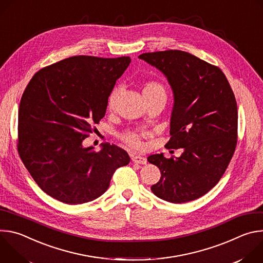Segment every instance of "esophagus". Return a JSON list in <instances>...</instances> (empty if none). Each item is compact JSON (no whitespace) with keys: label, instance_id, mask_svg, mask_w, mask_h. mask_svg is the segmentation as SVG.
<instances>
[{"label":"esophagus","instance_id":"esophagus-1","mask_svg":"<svg viewBox=\"0 0 263 263\" xmlns=\"http://www.w3.org/2000/svg\"><path fill=\"white\" fill-rule=\"evenodd\" d=\"M132 161L134 163H138V164H146V159L144 157H141L138 155L132 156Z\"/></svg>","mask_w":263,"mask_h":263}]
</instances>
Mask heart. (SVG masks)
Returning a JSON list of instances; mask_svg holds the SVG:
<instances>
[{
    "instance_id": "b5f03b06",
    "label": "heart",
    "mask_w": 263,
    "mask_h": 263,
    "mask_svg": "<svg viewBox=\"0 0 263 263\" xmlns=\"http://www.w3.org/2000/svg\"><path fill=\"white\" fill-rule=\"evenodd\" d=\"M120 92H121V87L120 86H116V87L112 88V90L109 93L108 101H107L108 109L112 110V109L116 108V106L118 104V101H119ZM142 92H143V96L146 100H149V99L158 97V96H166V91H165V88L163 87V85L160 84L157 81H154V80L146 81L143 84ZM145 135H146V132H142V131L141 132L126 131L124 133H122L121 138L129 146H131L133 148H136V149H140V148L143 147L142 137H144Z\"/></svg>"
}]
</instances>
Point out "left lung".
I'll use <instances>...</instances> for the list:
<instances>
[{"instance_id": "left-lung-1", "label": "left lung", "mask_w": 263, "mask_h": 263, "mask_svg": "<svg viewBox=\"0 0 263 263\" xmlns=\"http://www.w3.org/2000/svg\"><path fill=\"white\" fill-rule=\"evenodd\" d=\"M138 58L161 70L174 92L171 139L183 147L180 157L154 154L160 180L151 190L158 198L179 204L207 194L226 172L237 143V105L221 69L179 50L143 53Z\"/></svg>"}]
</instances>
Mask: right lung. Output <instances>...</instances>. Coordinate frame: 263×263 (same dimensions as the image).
Segmentation results:
<instances>
[{
	"label": "right lung",
	"instance_id": "add662e5",
	"mask_svg": "<svg viewBox=\"0 0 263 263\" xmlns=\"http://www.w3.org/2000/svg\"><path fill=\"white\" fill-rule=\"evenodd\" d=\"M130 62L129 56H73L40 69L28 83L18 109L17 151L47 195L69 205L90 202L130 162L116 144L106 143L100 152L82 145Z\"/></svg>",
	"mask_w": 263,
	"mask_h": 263
}]
</instances>
